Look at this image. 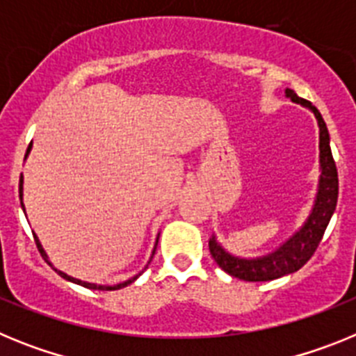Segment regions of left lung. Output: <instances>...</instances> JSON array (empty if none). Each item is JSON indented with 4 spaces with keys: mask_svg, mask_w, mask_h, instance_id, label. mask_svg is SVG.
I'll use <instances>...</instances> for the list:
<instances>
[{
    "mask_svg": "<svg viewBox=\"0 0 356 356\" xmlns=\"http://www.w3.org/2000/svg\"><path fill=\"white\" fill-rule=\"evenodd\" d=\"M285 94L294 103H300V105H305L312 110L317 119V124H319L321 178L316 196V205H314L312 213L308 216L305 226L298 234L292 235L284 246H280L276 251L266 254V257H260V259H238V257H234V254H229L228 251L222 250L217 244L216 237L210 238V254L213 257L217 266L221 267L222 271L228 273V275L235 276L238 280H244V282H269V280L282 278V276L291 275V273L301 269L310 260V257L316 253L321 238L325 235L326 226H328L330 219H332L333 210L337 207V165H335L332 149H330V135L325 119H323L319 110L312 103L298 96L294 90L287 89Z\"/></svg>",
    "mask_w": 356,
    "mask_h": 356,
    "instance_id": "1",
    "label": "left lung"
}]
</instances>
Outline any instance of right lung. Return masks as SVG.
<instances>
[{
	"instance_id": "right-lung-1",
	"label": "right lung",
	"mask_w": 356,
	"mask_h": 356,
	"mask_svg": "<svg viewBox=\"0 0 356 356\" xmlns=\"http://www.w3.org/2000/svg\"><path fill=\"white\" fill-rule=\"evenodd\" d=\"M30 147L31 146H28V151H30ZM28 151H26V155H28ZM19 197L23 200V175H21V181H19ZM21 207H23V210H24L23 201H21ZM33 238H35V244H37V248H39L40 254H42V259L46 260V262H48L49 266H51V262H49V260H48V254H46V251H44L42 246H40L39 238H37V237H33ZM156 244H159V241H156ZM155 250H156V246H155ZM155 250H153V254H155ZM151 259H153V257H151ZM55 271L58 273V275H60L62 278H65V280H69V282H72V284H78V285H81V287H87V289H94V291H118V289H122V287H127V285L134 284L135 280L139 278V275H137V276H134V278L127 280V282H122V284H118V285H114V287H110V285H96V284H89V282H81V280L72 278V276L65 275V273L58 271V269H55Z\"/></svg>"
}]
</instances>
